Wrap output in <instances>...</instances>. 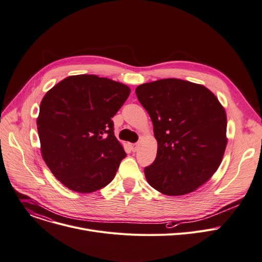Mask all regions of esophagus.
<instances>
[{
	"label": "esophagus",
	"instance_id": "esophagus-1",
	"mask_svg": "<svg viewBox=\"0 0 262 262\" xmlns=\"http://www.w3.org/2000/svg\"><path fill=\"white\" fill-rule=\"evenodd\" d=\"M138 146H139V143H134V144H132V149H133V151H137Z\"/></svg>",
	"mask_w": 262,
	"mask_h": 262
}]
</instances>
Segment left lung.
Wrapping results in <instances>:
<instances>
[{"instance_id": "left-lung-1", "label": "left lung", "mask_w": 262, "mask_h": 262, "mask_svg": "<svg viewBox=\"0 0 262 262\" xmlns=\"http://www.w3.org/2000/svg\"><path fill=\"white\" fill-rule=\"evenodd\" d=\"M136 95L158 142L155 161L144 168L149 185L164 195L181 196L210 180L228 143L226 114L216 96L180 79L141 84Z\"/></svg>"}]
</instances>
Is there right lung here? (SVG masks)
I'll list each match as a JSON object with an SVG mask.
<instances>
[{"mask_svg": "<svg viewBox=\"0 0 262 262\" xmlns=\"http://www.w3.org/2000/svg\"><path fill=\"white\" fill-rule=\"evenodd\" d=\"M128 86L95 75L67 77L44 96L37 119L42 157L69 189L93 193L115 178L125 151L112 118Z\"/></svg>", "mask_w": 262, "mask_h": 262, "instance_id": "right-lung-1", "label": "right lung"}]
</instances>
